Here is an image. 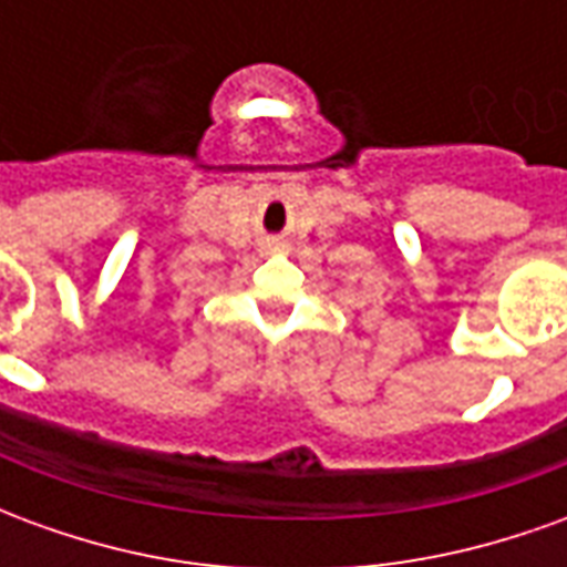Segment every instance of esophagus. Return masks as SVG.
<instances>
[{"mask_svg": "<svg viewBox=\"0 0 567 567\" xmlns=\"http://www.w3.org/2000/svg\"><path fill=\"white\" fill-rule=\"evenodd\" d=\"M267 248H276V243H267Z\"/></svg>", "mask_w": 567, "mask_h": 567, "instance_id": "34e87169", "label": "esophagus"}]
</instances>
